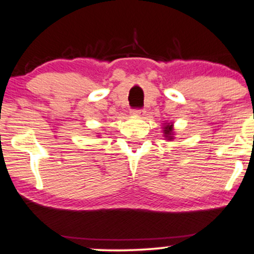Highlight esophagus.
Masks as SVG:
<instances>
[{"mask_svg":"<svg viewBox=\"0 0 254 254\" xmlns=\"http://www.w3.org/2000/svg\"><path fill=\"white\" fill-rule=\"evenodd\" d=\"M131 113L135 114V116H142L144 113V111L141 110V108H132Z\"/></svg>","mask_w":254,"mask_h":254,"instance_id":"1","label":"esophagus"}]
</instances>
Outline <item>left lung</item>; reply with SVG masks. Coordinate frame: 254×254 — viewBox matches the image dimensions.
<instances>
[{"label":"left lung","instance_id":"8db88e82","mask_svg":"<svg viewBox=\"0 0 254 254\" xmlns=\"http://www.w3.org/2000/svg\"><path fill=\"white\" fill-rule=\"evenodd\" d=\"M164 133L168 137V140H172V125H166L165 129H164Z\"/></svg>","mask_w":254,"mask_h":254}]
</instances>
